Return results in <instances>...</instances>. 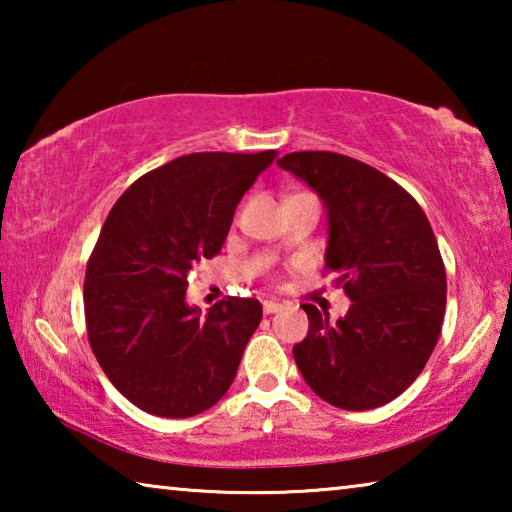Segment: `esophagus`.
<instances>
[{
    "mask_svg": "<svg viewBox=\"0 0 512 512\" xmlns=\"http://www.w3.org/2000/svg\"><path fill=\"white\" fill-rule=\"evenodd\" d=\"M282 302H275V300H264V314H277V311H282Z\"/></svg>",
    "mask_w": 512,
    "mask_h": 512,
    "instance_id": "obj_1",
    "label": "esophagus"
}]
</instances>
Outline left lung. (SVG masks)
<instances>
[{"label":"left lung","instance_id":"left-lung-1","mask_svg":"<svg viewBox=\"0 0 512 512\" xmlns=\"http://www.w3.org/2000/svg\"><path fill=\"white\" fill-rule=\"evenodd\" d=\"M277 164L323 201L325 266L352 300L336 323L302 305L309 332L293 359L325 402L377 409L413 384L443 327L447 275L429 219L395 180L348 155L298 151Z\"/></svg>","mask_w":512,"mask_h":512}]
</instances>
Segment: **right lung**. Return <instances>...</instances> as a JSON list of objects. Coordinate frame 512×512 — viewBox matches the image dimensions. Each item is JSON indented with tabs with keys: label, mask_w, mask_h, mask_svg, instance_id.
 <instances>
[{
	"label": "right lung",
	"mask_w": 512,
	"mask_h": 512,
	"mask_svg": "<svg viewBox=\"0 0 512 512\" xmlns=\"http://www.w3.org/2000/svg\"><path fill=\"white\" fill-rule=\"evenodd\" d=\"M275 151L189 153L137 178L103 223L85 271V325L112 386L160 418L210 409L262 320L255 298L201 314L187 273L221 253L241 198Z\"/></svg>",
	"instance_id": "add662e5"
}]
</instances>
